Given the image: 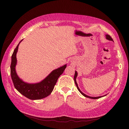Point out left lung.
Wrapping results in <instances>:
<instances>
[{
  "mask_svg": "<svg viewBox=\"0 0 129 129\" xmlns=\"http://www.w3.org/2000/svg\"><path fill=\"white\" fill-rule=\"evenodd\" d=\"M106 38L107 40H109V41H112L113 42V41L112 39L111 38V37L109 35H106ZM77 74H77V72L76 71H75V75H74V81H75V85H76V87H77V89H78V91H79L81 93H82L84 96H85V97H87V98H91V99H98V98H101V97H103L106 96L107 95V94H105V95H104V96H103L90 97V96H87V95H86V94H85V93H84L82 91H81V90H80V89L79 88V87H78V84H77V82H76V77H77Z\"/></svg>",
  "mask_w": 129,
  "mask_h": 129,
  "instance_id": "left-lung-1",
  "label": "left lung"
}]
</instances>
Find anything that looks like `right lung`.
<instances>
[{"instance_id":"obj_1","label":"right lung","mask_w":129,"mask_h":129,"mask_svg":"<svg viewBox=\"0 0 129 129\" xmlns=\"http://www.w3.org/2000/svg\"><path fill=\"white\" fill-rule=\"evenodd\" d=\"M20 41L11 56L10 74L15 88L22 95L31 100H39L46 97L51 93L58 77L63 73L66 67V64L53 70L49 75L40 82L30 84L24 82L17 75L16 66L17 60L16 57Z\"/></svg>"}]
</instances>
